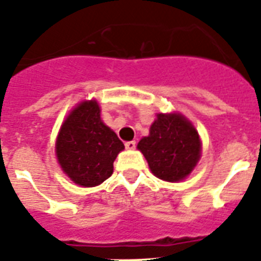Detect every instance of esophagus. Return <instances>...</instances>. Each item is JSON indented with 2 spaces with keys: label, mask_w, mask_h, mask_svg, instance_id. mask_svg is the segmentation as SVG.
Wrapping results in <instances>:
<instances>
[{
  "label": "esophagus",
  "mask_w": 261,
  "mask_h": 261,
  "mask_svg": "<svg viewBox=\"0 0 261 261\" xmlns=\"http://www.w3.org/2000/svg\"><path fill=\"white\" fill-rule=\"evenodd\" d=\"M124 146H126L127 150H134L135 146H137V143H135V141H130V142H126V143H124Z\"/></svg>",
  "instance_id": "34e87169"
}]
</instances>
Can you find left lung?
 <instances>
[{
	"mask_svg": "<svg viewBox=\"0 0 261 261\" xmlns=\"http://www.w3.org/2000/svg\"><path fill=\"white\" fill-rule=\"evenodd\" d=\"M138 150L156 178L174 183L191 174L200 159L201 142L196 128L181 114L161 113L148 137L139 141Z\"/></svg>",
	"mask_w": 261,
	"mask_h": 261,
	"instance_id": "left-lung-1",
	"label": "left lung"
}]
</instances>
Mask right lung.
<instances>
[{"mask_svg":"<svg viewBox=\"0 0 261 261\" xmlns=\"http://www.w3.org/2000/svg\"><path fill=\"white\" fill-rule=\"evenodd\" d=\"M124 144L100 119L97 100H83L67 115L56 142L61 168L75 185L94 187L110 178Z\"/></svg>","mask_w":261,"mask_h":261,"instance_id":"add662e5","label":"right lung"}]
</instances>
